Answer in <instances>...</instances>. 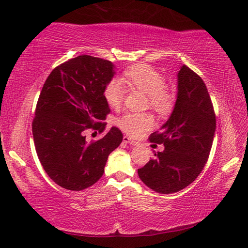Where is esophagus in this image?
Segmentation results:
<instances>
[{
  "mask_svg": "<svg viewBox=\"0 0 248 248\" xmlns=\"http://www.w3.org/2000/svg\"><path fill=\"white\" fill-rule=\"evenodd\" d=\"M123 142L126 144H130V145H132V146H137V145L139 144L137 141L132 140V139H130L129 137H126V136L123 137Z\"/></svg>",
  "mask_w": 248,
  "mask_h": 248,
  "instance_id": "1",
  "label": "esophagus"
}]
</instances>
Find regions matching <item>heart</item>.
Returning <instances> with one entry per match:
<instances>
[{
	"mask_svg": "<svg viewBox=\"0 0 248 248\" xmlns=\"http://www.w3.org/2000/svg\"><path fill=\"white\" fill-rule=\"evenodd\" d=\"M124 81L146 93L149 105L155 110L160 113H167L171 110L173 95L165 88L164 78L152 66L145 64L132 66L124 72ZM125 93V84L121 78H112L104 89V98L112 108L121 106ZM117 124L127 135L137 137L152 127L154 119L149 113L126 112L118 119Z\"/></svg>",
	"mask_w": 248,
	"mask_h": 248,
	"instance_id": "heart-1",
	"label": "heart"
}]
</instances>
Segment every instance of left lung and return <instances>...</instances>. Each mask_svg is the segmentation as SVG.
I'll use <instances>...</instances> for the list:
<instances>
[{"mask_svg":"<svg viewBox=\"0 0 248 248\" xmlns=\"http://www.w3.org/2000/svg\"><path fill=\"white\" fill-rule=\"evenodd\" d=\"M172 112L150 142L164 144L144 167L142 182L159 194H173L191 184L208 160L216 132V116L206 85L196 72L182 65Z\"/></svg>","mask_w":248,"mask_h":248,"instance_id":"left-lung-1","label":"left lung"}]
</instances>
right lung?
Here are the masks:
<instances>
[{"label": "right lung", "mask_w": 248, "mask_h": 248, "mask_svg": "<svg viewBox=\"0 0 248 248\" xmlns=\"http://www.w3.org/2000/svg\"><path fill=\"white\" fill-rule=\"evenodd\" d=\"M114 68L110 61L83 54L54 68L42 88L32 122L34 146L48 177L65 189L98 182L108 155L123 140L117 127L93 143L84 135L105 128L101 121L110 109L104 89Z\"/></svg>", "instance_id": "add662e5"}]
</instances>
